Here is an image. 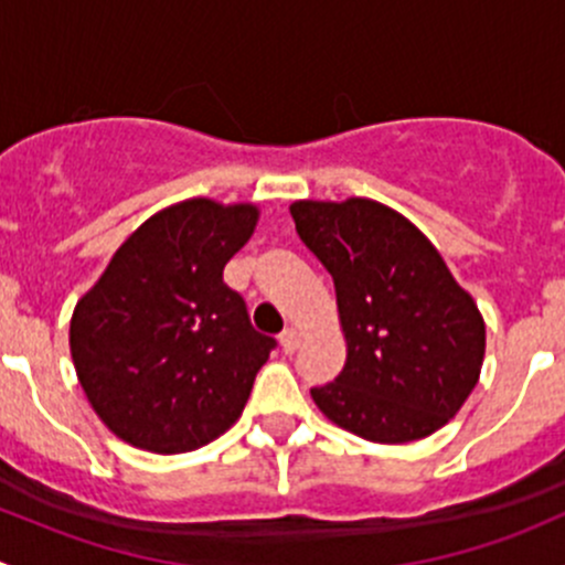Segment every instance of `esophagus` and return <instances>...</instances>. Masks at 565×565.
Instances as JSON below:
<instances>
[{
  "instance_id": "obj_1",
  "label": "esophagus",
  "mask_w": 565,
  "mask_h": 565,
  "mask_svg": "<svg viewBox=\"0 0 565 565\" xmlns=\"http://www.w3.org/2000/svg\"><path fill=\"white\" fill-rule=\"evenodd\" d=\"M278 341H281V350L287 352V355H292V352H298V347H300V333L298 330L287 328L281 335H278Z\"/></svg>"
}]
</instances>
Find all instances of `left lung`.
I'll list each match as a JSON object with an SVG mask.
<instances>
[{"instance_id": "obj_1", "label": "left lung", "mask_w": 565, "mask_h": 565, "mask_svg": "<svg viewBox=\"0 0 565 565\" xmlns=\"http://www.w3.org/2000/svg\"><path fill=\"white\" fill-rule=\"evenodd\" d=\"M289 213L333 276L347 339L339 377L311 388L317 407L372 443L446 426L476 388L487 330L437 248L372 199L295 202Z\"/></svg>"}]
</instances>
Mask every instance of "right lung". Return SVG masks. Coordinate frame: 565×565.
I'll list each match as a JSON object with an SVG mask.
<instances>
[{
  "label": "right lung",
  "instance_id": "add662e5",
  "mask_svg": "<svg viewBox=\"0 0 565 565\" xmlns=\"http://www.w3.org/2000/svg\"><path fill=\"white\" fill-rule=\"evenodd\" d=\"M250 204L191 199L139 226L71 319L78 383L136 448L185 454L246 407L276 339L256 333L224 265L256 226Z\"/></svg>",
  "mask_w": 565,
  "mask_h": 565
}]
</instances>
